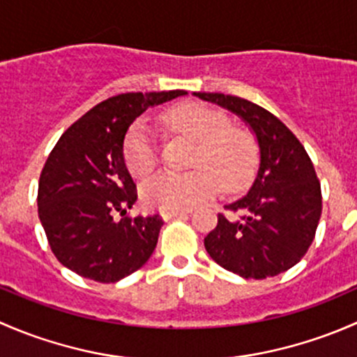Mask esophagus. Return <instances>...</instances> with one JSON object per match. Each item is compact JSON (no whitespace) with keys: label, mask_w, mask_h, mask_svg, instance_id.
Segmentation results:
<instances>
[{"label":"esophagus","mask_w":357,"mask_h":357,"mask_svg":"<svg viewBox=\"0 0 357 357\" xmlns=\"http://www.w3.org/2000/svg\"><path fill=\"white\" fill-rule=\"evenodd\" d=\"M188 208H183V211H162L160 215L164 218V221H169V219L172 218H178V215H183V214H188Z\"/></svg>","instance_id":"34e87169"}]
</instances>
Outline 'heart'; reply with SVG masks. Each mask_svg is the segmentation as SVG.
Returning <instances> with one entry per match:
<instances>
[{"instance_id":"b5f03b06","label":"heart","mask_w":357,"mask_h":357,"mask_svg":"<svg viewBox=\"0 0 357 357\" xmlns=\"http://www.w3.org/2000/svg\"><path fill=\"white\" fill-rule=\"evenodd\" d=\"M165 124L199 143L195 171L160 172L143 185V202L160 211H183L212 199L221 190L243 188L257 165V143L245 129L233 128L225 112L204 103H185L165 114ZM126 165L136 178H146L158 164L155 135L138 121L126 136Z\"/></svg>"}]
</instances>
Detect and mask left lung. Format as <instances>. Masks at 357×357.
Here are the masks:
<instances>
[{"label":"left lung","mask_w":357,"mask_h":357,"mask_svg":"<svg viewBox=\"0 0 357 357\" xmlns=\"http://www.w3.org/2000/svg\"><path fill=\"white\" fill-rule=\"evenodd\" d=\"M193 95L242 117L261 153L247 195L226 205L240 215L219 214L218 226L204 238L205 250L221 268L242 278L264 280L287 271L311 247L321 218V186L311 158L271 112L222 93Z\"/></svg>","instance_id":"left-lung-1"}]
</instances>
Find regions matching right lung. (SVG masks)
<instances>
[{
    "instance_id": "right-lung-1",
    "label": "right lung",
    "mask_w": 357,
    "mask_h": 357,
    "mask_svg": "<svg viewBox=\"0 0 357 357\" xmlns=\"http://www.w3.org/2000/svg\"><path fill=\"white\" fill-rule=\"evenodd\" d=\"M186 95L183 89L124 93L86 112L60 136L38 188V214L52 252L70 271L115 283L138 271L155 250L162 218L125 215L138 193L124 162V138L136 117Z\"/></svg>"
}]
</instances>
